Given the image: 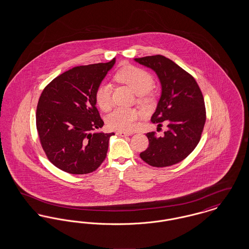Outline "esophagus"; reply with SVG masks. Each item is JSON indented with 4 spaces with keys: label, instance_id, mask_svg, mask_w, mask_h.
<instances>
[{
    "label": "esophagus",
    "instance_id": "obj_1",
    "mask_svg": "<svg viewBox=\"0 0 249 249\" xmlns=\"http://www.w3.org/2000/svg\"><path fill=\"white\" fill-rule=\"evenodd\" d=\"M117 135L121 136V137H126V136H130V135H131V133L124 132V131H118V132H117Z\"/></svg>",
    "mask_w": 249,
    "mask_h": 249
}]
</instances>
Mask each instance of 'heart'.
Masks as SVG:
<instances>
[{
	"label": "heart",
	"mask_w": 249,
	"mask_h": 249,
	"mask_svg": "<svg viewBox=\"0 0 249 249\" xmlns=\"http://www.w3.org/2000/svg\"><path fill=\"white\" fill-rule=\"evenodd\" d=\"M116 78L119 82L128 85L142 101L146 99L147 92L154 86L153 76L149 72L135 66L123 67L116 74ZM95 100L102 110L108 111L113 106L111 84H101L96 89ZM139 117L140 112L136 109L116 107L107 117V126L112 130L130 131L135 129Z\"/></svg>",
	"instance_id": "obj_1"
}]
</instances>
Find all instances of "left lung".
I'll return each mask as SVG.
<instances>
[{
	"instance_id": "1",
	"label": "left lung",
	"mask_w": 249,
	"mask_h": 249,
	"mask_svg": "<svg viewBox=\"0 0 249 249\" xmlns=\"http://www.w3.org/2000/svg\"><path fill=\"white\" fill-rule=\"evenodd\" d=\"M153 70L161 86V94L151 121L168 130L162 136L146 133L149 145L140 154L154 167L174 165L194 150L201 139L205 123V107L201 89L189 72L161 55L134 59Z\"/></svg>"
}]
</instances>
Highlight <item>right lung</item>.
<instances>
[{"instance_id": "obj_1", "label": "right lung", "mask_w": 249, "mask_h": 249, "mask_svg": "<svg viewBox=\"0 0 249 249\" xmlns=\"http://www.w3.org/2000/svg\"><path fill=\"white\" fill-rule=\"evenodd\" d=\"M116 58L107 63L74 67L54 78L43 90L36 110V128L48 160L71 175L95 171L107 157L114 132L104 126L95 93Z\"/></svg>"}]
</instances>
